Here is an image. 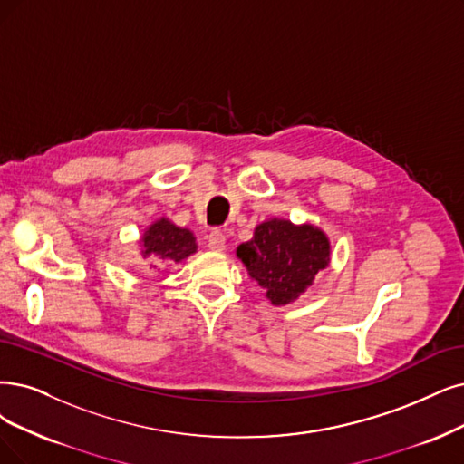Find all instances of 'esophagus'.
I'll return each instance as SVG.
<instances>
[{
    "label": "esophagus",
    "instance_id": "esophagus-1",
    "mask_svg": "<svg viewBox=\"0 0 464 464\" xmlns=\"http://www.w3.org/2000/svg\"><path fill=\"white\" fill-rule=\"evenodd\" d=\"M208 246L216 252H221L223 248H226V235H223L221 231L214 229L210 235H208Z\"/></svg>",
    "mask_w": 464,
    "mask_h": 464
}]
</instances>
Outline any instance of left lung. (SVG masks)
<instances>
[{
	"label": "left lung",
	"mask_w": 464,
	"mask_h": 464,
	"mask_svg": "<svg viewBox=\"0 0 464 464\" xmlns=\"http://www.w3.org/2000/svg\"><path fill=\"white\" fill-rule=\"evenodd\" d=\"M329 238L312 226L271 219L256 227L254 238L237 248L254 281L267 290L271 304L285 305L312 285L329 266Z\"/></svg>",
	"instance_id": "left-lung-1"
}]
</instances>
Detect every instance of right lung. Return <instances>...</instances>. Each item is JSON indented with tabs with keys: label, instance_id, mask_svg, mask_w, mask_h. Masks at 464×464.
<instances>
[{
	"label": "right lung",
	"instance_id": "obj_1",
	"mask_svg": "<svg viewBox=\"0 0 464 464\" xmlns=\"http://www.w3.org/2000/svg\"><path fill=\"white\" fill-rule=\"evenodd\" d=\"M145 254H157L160 258H168L174 262L185 260L187 256L197 252L195 237L191 231L176 227L168 219H160L145 231L143 237Z\"/></svg>",
	"mask_w": 464,
	"mask_h": 464
}]
</instances>
